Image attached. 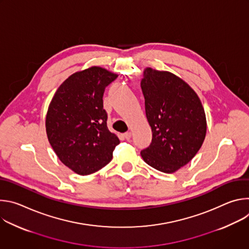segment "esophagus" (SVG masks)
I'll list each match as a JSON object with an SVG mask.
<instances>
[{"instance_id":"esophagus-1","label":"esophagus","mask_w":249,"mask_h":249,"mask_svg":"<svg viewBox=\"0 0 249 249\" xmlns=\"http://www.w3.org/2000/svg\"><path fill=\"white\" fill-rule=\"evenodd\" d=\"M123 137L126 139V140H130V138L132 137V133L131 132H126L123 134Z\"/></svg>"}]
</instances>
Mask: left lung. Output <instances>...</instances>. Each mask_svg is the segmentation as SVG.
Returning <instances> with one entry per match:
<instances>
[{
  "label": "left lung",
  "instance_id": "8db88e82",
  "mask_svg": "<svg viewBox=\"0 0 249 249\" xmlns=\"http://www.w3.org/2000/svg\"><path fill=\"white\" fill-rule=\"evenodd\" d=\"M143 76L141 88L153 139L141 156L152 167L173 173L200 150L207 132L205 110L195 90L176 75L148 67Z\"/></svg>",
  "mask_w": 249,
  "mask_h": 249
}]
</instances>
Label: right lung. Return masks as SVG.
Returning <instances> with one entry per match:
<instances>
[{
    "mask_svg": "<svg viewBox=\"0 0 249 249\" xmlns=\"http://www.w3.org/2000/svg\"><path fill=\"white\" fill-rule=\"evenodd\" d=\"M117 77L98 66L79 71L61 84L48 106L49 143L59 160L80 175L109 163L120 143L107 128L102 100L105 88Z\"/></svg>",
    "mask_w": 249,
    "mask_h": 249,
    "instance_id": "obj_1",
    "label": "right lung"
}]
</instances>
